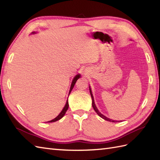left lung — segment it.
I'll list each match as a JSON object with an SVG mask.
<instances>
[{"mask_svg":"<svg viewBox=\"0 0 160 160\" xmlns=\"http://www.w3.org/2000/svg\"><path fill=\"white\" fill-rule=\"evenodd\" d=\"M89 88H90V94H91V97H92V107H93V108H94V111H95L96 112H97V114H98L99 116H100V117H101L102 118H103V119H105V120H108V121H110V122H114L115 120H112V119H109V118H107V117L105 116L104 115H102V113H101L100 112H99V111L98 110L97 108L96 107V105H95V104H94V101L93 95H92V91H91V89H90V87H89Z\"/></svg>","mask_w":160,"mask_h":160,"instance_id":"8db88e82","label":"left lung"}]
</instances>
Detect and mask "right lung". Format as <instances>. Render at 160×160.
<instances>
[{
    "instance_id": "obj_1",
    "label": "right lung",
    "mask_w": 160,
    "mask_h": 160,
    "mask_svg": "<svg viewBox=\"0 0 160 160\" xmlns=\"http://www.w3.org/2000/svg\"><path fill=\"white\" fill-rule=\"evenodd\" d=\"M79 77H80V74H77V75H76L75 77H74V78L73 80H72V83H71V86H70V92H69V94H70V92L72 91V88H74V84H75V83L77 82V79H79ZM68 106H69V105H68V101H67L66 103V105H65V106H64V108H63V109H62V111L61 112V113H60L59 114L58 116H57L55 118L51 120V121H49V122H55V121H57V120H59L61 119V118H62V117H63V116H64V114L66 113V112L67 110H68Z\"/></svg>"
}]
</instances>
